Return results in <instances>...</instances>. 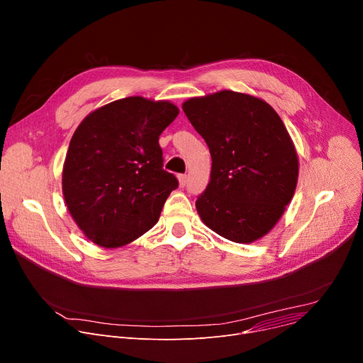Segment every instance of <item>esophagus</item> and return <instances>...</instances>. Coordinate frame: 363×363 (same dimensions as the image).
Instances as JSON below:
<instances>
[{
	"label": "esophagus",
	"instance_id": "obj_1",
	"mask_svg": "<svg viewBox=\"0 0 363 363\" xmlns=\"http://www.w3.org/2000/svg\"><path fill=\"white\" fill-rule=\"evenodd\" d=\"M179 183H180L182 187H184L187 184V176L186 174H180L179 176Z\"/></svg>",
	"mask_w": 363,
	"mask_h": 363
}]
</instances>
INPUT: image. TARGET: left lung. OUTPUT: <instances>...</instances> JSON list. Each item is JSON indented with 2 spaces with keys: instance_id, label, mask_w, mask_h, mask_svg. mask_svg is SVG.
I'll use <instances>...</instances> for the list:
<instances>
[{
  "instance_id": "left-lung-1",
  "label": "left lung",
  "mask_w": 363,
  "mask_h": 363,
  "mask_svg": "<svg viewBox=\"0 0 363 363\" xmlns=\"http://www.w3.org/2000/svg\"><path fill=\"white\" fill-rule=\"evenodd\" d=\"M212 157L211 182L196 209L212 231L234 242L266 235L298 182V155L279 115L264 100L218 91L183 103Z\"/></svg>"
}]
</instances>
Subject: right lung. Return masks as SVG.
Wrapping results in <instances>:
<instances>
[{
  "instance_id": "right-lung-1",
  "label": "right lung",
  "mask_w": 363,
  "mask_h": 363,
  "mask_svg": "<svg viewBox=\"0 0 363 363\" xmlns=\"http://www.w3.org/2000/svg\"><path fill=\"white\" fill-rule=\"evenodd\" d=\"M179 115L170 101L126 97L90 113L75 129L62 172L67 208L94 244L116 248L151 230L174 174L162 169L161 132Z\"/></svg>"
}]
</instances>
